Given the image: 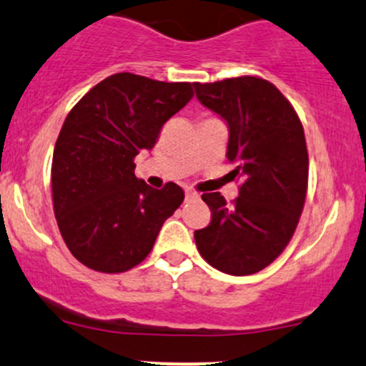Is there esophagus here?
<instances>
[{
	"label": "esophagus",
	"mask_w": 366,
	"mask_h": 366,
	"mask_svg": "<svg viewBox=\"0 0 366 366\" xmlns=\"http://www.w3.org/2000/svg\"><path fill=\"white\" fill-rule=\"evenodd\" d=\"M184 197H187V200H194V199H197V197H199V194H197L195 190H187V192H184Z\"/></svg>",
	"instance_id": "esophagus-1"
}]
</instances>
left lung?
Instances as JSON below:
<instances>
[{"instance_id": "1", "label": "left lung", "mask_w": 366, "mask_h": 366, "mask_svg": "<svg viewBox=\"0 0 366 366\" xmlns=\"http://www.w3.org/2000/svg\"><path fill=\"white\" fill-rule=\"evenodd\" d=\"M194 86L200 104L228 122L227 157L242 179L232 205L217 192L202 195L211 223L195 232L197 249L219 272L257 273L289 245L305 207L310 159L302 122L259 76Z\"/></svg>"}]
</instances>
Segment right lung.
<instances>
[{
    "label": "right lung",
    "instance_id": "add662e5",
    "mask_svg": "<svg viewBox=\"0 0 366 366\" xmlns=\"http://www.w3.org/2000/svg\"><path fill=\"white\" fill-rule=\"evenodd\" d=\"M192 83L119 72L72 107L55 143L51 197L56 224L77 261L122 273L150 254L164 221L184 199L176 183L155 190L134 176L162 126L194 97Z\"/></svg>",
    "mask_w": 366,
    "mask_h": 366
}]
</instances>
